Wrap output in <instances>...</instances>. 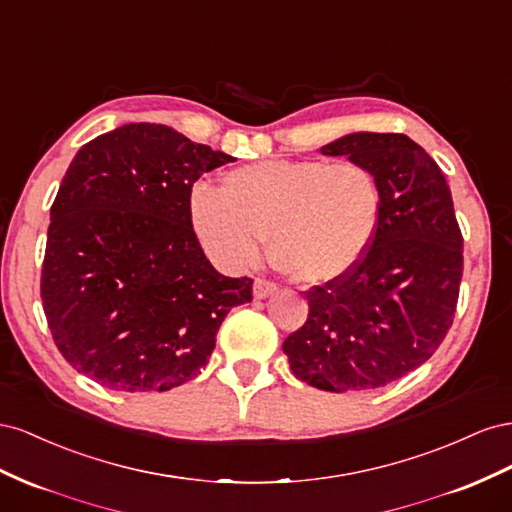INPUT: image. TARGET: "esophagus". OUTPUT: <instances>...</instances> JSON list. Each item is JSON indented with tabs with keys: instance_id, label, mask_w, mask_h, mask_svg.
I'll use <instances>...</instances> for the list:
<instances>
[{
	"instance_id": "obj_1",
	"label": "esophagus",
	"mask_w": 512,
	"mask_h": 512,
	"mask_svg": "<svg viewBox=\"0 0 512 512\" xmlns=\"http://www.w3.org/2000/svg\"><path fill=\"white\" fill-rule=\"evenodd\" d=\"M276 291V285L270 283V281H264V279H257L255 285H253V296L255 300H264L268 296H272Z\"/></svg>"
}]
</instances>
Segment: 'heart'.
<instances>
[{
  "label": "heart",
  "instance_id": "1",
  "mask_svg": "<svg viewBox=\"0 0 512 512\" xmlns=\"http://www.w3.org/2000/svg\"><path fill=\"white\" fill-rule=\"evenodd\" d=\"M382 186L362 163L268 158L223 175L221 191L197 184L191 218L201 246L225 270L257 261L270 238L274 266L319 285L352 272L382 221Z\"/></svg>",
  "mask_w": 512,
  "mask_h": 512
}]
</instances>
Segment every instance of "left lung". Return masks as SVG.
I'll return each instance as SVG.
<instances>
[{"mask_svg": "<svg viewBox=\"0 0 512 512\" xmlns=\"http://www.w3.org/2000/svg\"><path fill=\"white\" fill-rule=\"evenodd\" d=\"M369 167L384 208L360 264L306 291L309 317L283 343L289 367L328 392L382 388L427 362L455 317L463 238L442 169L401 133H352L319 150Z\"/></svg>", "mask_w": 512, "mask_h": 512, "instance_id": "1", "label": "left lung"}]
</instances>
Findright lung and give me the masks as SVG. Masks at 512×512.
<instances>
[{
  "instance_id": "1",
  "label": "right lung",
  "mask_w": 512,
  "mask_h": 512,
  "mask_svg": "<svg viewBox=\"0 0 512 512\" xmlns=\"http://www.w3.org/2000/svg\"><path fill=\"white\" fill-rule=\"evenodd\" d=\"M233 156L165 124H124L85 143L51 206L40 296L72 369L122 392H165L212 356L253 281L216 272L193 231L201 173Z\"/></svg>"
}]
</instances>
